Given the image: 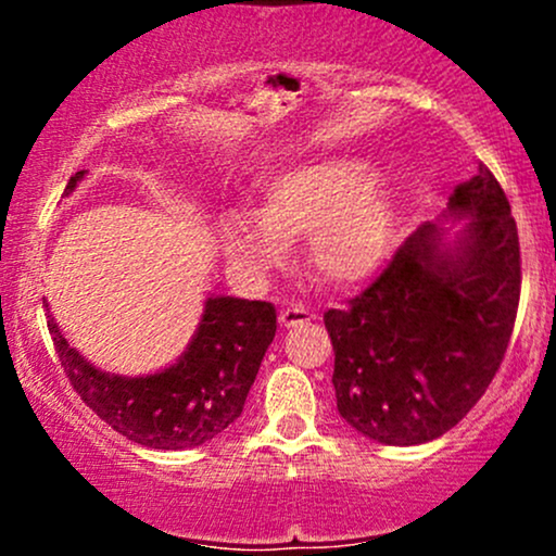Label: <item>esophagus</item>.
I'll use <instances>...</instances> for the list:
<instances>
[{
  "label": "esophagus",
  "instance_id": "1",
  "mask_svg": "<svg viewBox=\"0 0 556 556\" xmlns=\"http://www.w3.org/2000/svg\"><path fill=\"white\" fill-rule=\"evenodd\" d=\"M316 314H311L308 308H303V305H290V308H282V314H279V324L282 327H300V324H308L314 321Z\"/></svg>",
  "mask_w": 556,
  "mask_h": 556
}]
</instances>
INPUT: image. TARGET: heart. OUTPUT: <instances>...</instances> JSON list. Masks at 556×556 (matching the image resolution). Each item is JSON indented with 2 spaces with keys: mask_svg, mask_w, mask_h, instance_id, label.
<instances>
[{
  "mask_svg": "<svg viewBox=\"0 0 556 556\" xmlns=\"http://www.w3.org/2000/svg\"><path fill=\"white\" fill-rule=\"evenodd\" d=\"M256 216L225 222L229 258L264 277L287 258V242H305V258L331 285H358L384 264L397 227V203L376 188L374 169L355 159H327L271 177L258 190Z\"/></svg>",
  "mask_w": 556,
  "mask_h": 556,
  "instance_id": "1",
  "label": "heart"
}]
</instances>
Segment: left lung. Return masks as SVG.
<instances>
[{
  "instance_id": "8db88e82",
  "label": "left lung",
  "mask_w": 556,
  "mask_h": 556,
  "mask_svg": "<svg viewBox=\"0 0 556 556\" xmlns=\"http://www.w3.org/2000/svg\"><path fill=\"white\" fill-rule=\"evenodd\" d=\"M444 219L468 222L452 242L442 225H420L366 290L324 314L337 410L379 444H424L460 424L518 316V225L486 164L457 185Z\"/></svg>"
}]
</instances>
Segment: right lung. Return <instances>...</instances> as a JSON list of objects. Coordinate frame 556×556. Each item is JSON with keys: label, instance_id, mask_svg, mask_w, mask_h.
Wrapping results in <instances>:
<instances>
[{"label": "right lung", "instance_id": "add662e5", "mask_svg": "<svg viewBox=\"0 0 556 556\" xmlns=\"http://www.w3.org/2000/svg\"><path fill=\"white\" fill-rule=\"evenodd\" d=\"M83 175L86 169L70 177L65 195ZM274 331L271 303L212 295L177 363L159 374L119 376L83 358L49 316L54 350L80 400L130 442L164 452L212 442L240 418Z\"/></svg>", "mask_w": 556, "mask_h": 556}]
</instances>
